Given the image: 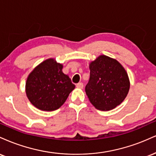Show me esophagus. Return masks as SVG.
Returning <instances> with one entry per match:
<instances>
[{"label": "esophagus", "mask_w": 156, "mask_h": 156, "mask_svg": "<svg viewBox=\"0 0 156 156\" xmlns=\"http://www.w3.org/2000/svg\"><path fill=\"white\" fill-rule=\"evenodd\" d=\"M76 87H77V88H80V89H82V88H83V87H84L83 83H82V82H80V83L76 84Z\"/></svg>", "instance_id": "esophagus-1"}]
</instances>
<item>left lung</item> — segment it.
<instances>
[{
    "mask_svg": "<svg viewBox=\"0 0 156 156\" xmlns=\"http://www.w3.org/2000/svg\"><path fill=\"white\" fill-rule=\"evenodd\" d=\"M89 69L85 92L90 103L101 111L120 105L130 89V80L123 66L114 58L101 55L90 63Z\"/></svg>",
    "mask_w": 156,
    "mask_h": 156,
    "instance_id": "obj_1",
    "label": "left lung"
}]
</instances>
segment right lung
Returning a JSON list of instances; mask_svg holds the SVG:
<instances>
[{
  "label": "right lung",
  "instance_id": "add662e5",
  "mask_svg": "<svg viewBox=\"0 0 156 156\" xmlns=\"http://www.w3.org/2000/svg\"><path fill=\"white\" fill-rule=\"evenodd\" d=\"M63 64L54 58L44 60L29 74L25 93L30 102L42 111L59 109L75 88L71 79L62 71Z\"/></svg>",
  "mask_w": 156,
  "mask_h": 156
}]
</instances>
